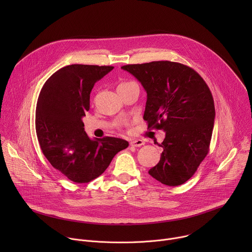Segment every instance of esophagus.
I'll return each mask as SVG.
<instances>
[{"instance_id": "1", "label": "esophagus", "mask_w": 252, "mask_h": 252, "mask_svg": "<svg viewBox=\"0 0 252 252\" xmlns=\"http://www.w3.org/2000/svg\"><path fill=\"white\" fill-rule=\"evenodd\" d=\"M129 145H130L131 147L139 148V147H141V146L145 145V141L141 140V139H132V140L129 142Z\"/></svg>"}]
</instances>
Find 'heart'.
<instances>
[{
	"label": "heart",
	"mask_w": 252,
	"mask_h": 252,
	"mask_svg": "<svg viewBox=\"0 0 252 252\" xmlns=\"http://www.w3.org/2000/svg\"><path fill=\"white\" fill-rule=\"evenodd\" d=\"M130 83H132V82H123V83H121V84L118 86V88H122V87L127 86V85H128V84H130Z\"/></svg>",
	"instance_id": "1"
}]
</instances>
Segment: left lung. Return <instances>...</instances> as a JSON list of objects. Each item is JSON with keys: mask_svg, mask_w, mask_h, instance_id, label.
Segmentation results:
<instances>
[{"mask_svg": "<svg viewBox=\"0 0 252 252\" xmlns=\"http://www.w3.org/2000/svg\"><path fill=\"white\" fill-rule=\"evenodd\" d=\"M148 94L143 120L165 131L159 162L149 173L159 183L177 187L194 174L209 151L214 101L196 71L183 63L158 61L122 66Z\"/></svg>", "mask_w": 252, "mask_h": 252, "instance_id": "left-lung-1", "label": "left lung"}]
</instances>
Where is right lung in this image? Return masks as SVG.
<instances>
[{"label": "right lung", "instance_id": "1", "mask_svg": "<svg viewBox=\"0 0 252 252\" xmlns=\"http://www.w3.org/2000/svg\"><path fill=\"white\" fill-rule=\"evenodd\" d=\"M112 65L69 64L53 74L43 86L35 107V131L50 163L69 181L90 183L128 147L125 139L104 136L91 139L82 119L90 110L94 84Z\"/></svg>", "mask_w": 252, "mask_h": 252}]
</instances>
